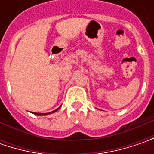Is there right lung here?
<instances>
[{"label":"right lung","mask_w":154,"mask_h":154,"mask_svg":"<svg viewBox=\"0 0 154 154\" xmlns=\"http://www.w3.org/2000/svg\"><path fill=\"white\" fill-rule=\"evenodd\" d=\"M61 107V106H60ZM60 107L58 108V109H56V110H53V111H51V112H49V113H37V112H32L33 114H35V115H38V116H45V115H49V114H51V113H54V112H56L57 111L58 109H60Z\"/></svg>","instance_id":"1"}]
</instances>
